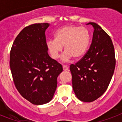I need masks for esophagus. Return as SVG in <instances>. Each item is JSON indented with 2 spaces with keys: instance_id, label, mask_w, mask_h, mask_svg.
Wrapping results in <instances>:
<instances>
[{
  "instance_id": "obj_1",
  "label": "esophagus",
  "mask_w": 122,
  "mask_h": 122,
  "mask_svg": "<svg viewBox=\"0 0 122 122\" xmlns=\"http://www.w3.org/2000/svg\"><path fill=\"white\" fill-rule=\"evenodd\" d=\"M63 70H64V71H68V70H69V67H68V66H63Z\"/></svg>"
}]
</instances>
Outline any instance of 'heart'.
I'll return each instance as SVG.
<instances>
[{"label":"heart","instance_id":"1","mask_svg":"<svg viewBox=\"0 0 122 122\" xmlns=\"http://www.w3.org/2000/svg\"><path fill=\"white\" fill-rule=\"evenodd\" d=\"M54 38L46 41V46L53 59L59 58L63 51H65L61 60L68 62L73 57L79 59L86 54L90 43V34L85 27L68 25L60 27L54 33Z\"/></svg>","mask_w":122,"mask_h":122}]
</instances>
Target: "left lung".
I'll use <instances>...</instances> for the list:
<instances>
[{"label":"left lung","mask_w":122,"mask_h":122,"mask_svg":"<svg viewBox=\"0 0 122 122\" xmlns=\"http://www.w3.org/2000/svg\"><path fill=\"white\" fill-rule=\"evenodd\" d=\"M94 29L90 49L84 57L70 66L73 89L80 100L92 102L100 97L109 85L115 68L112 41L98 24Z\"/></svg>","instance_id":"8db88e82"}]
</instances>
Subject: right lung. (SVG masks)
<instances>
[{"mask_svg": "<svg viewBox=\"0 0 122 122\" xmlns=\"http://www.w3.org/2000/svg\"><path fill=\"white\" fill-rule=\"evenodd\" d=\"M48 23L25 27L17 36L10 54V67L19 93L34 105H43L53 98L61 64L47 53L45 31Z\"/></svg>", "mask_w": 122, "mask_h": 122, "instance_id": "obj_1", "label": "right lung"}]
</instances>
